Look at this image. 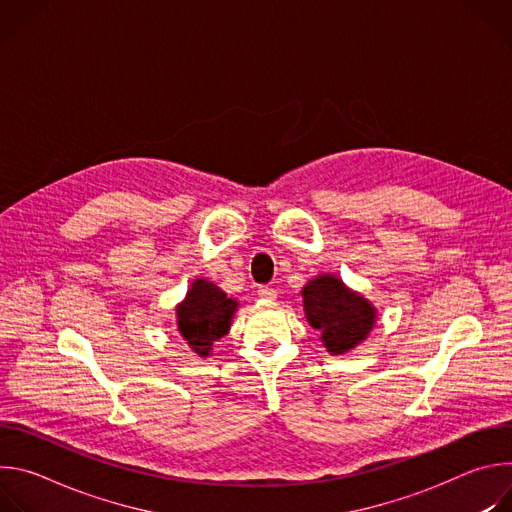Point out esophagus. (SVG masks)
Listing matches in <instances>:
<instances>
[{
	"instance_id": "34e87169",
	"label": "esophagus",
	"mask_w": 512,
	"mask_h": 512,
	"mask_svg": "<svg viewBox=\"0 0 512 512\" xmlns=\"http://www.w3.org/2000/svg\"><path fill=\"white\" fill-rule=\"evenodd\" d=\"M257 296L263 298V300H273V298L277 296V291H275L273 287H269V285H261V287L257 289Z\"/></svg>"
}]
</instances>
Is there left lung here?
Here are the masks:
<instances>
[{
    "mask_svg": "<svg viewBox=\"0 0 512 512\" xmlns=\"http://www.w3.org/2000/svg\"><path fill=\"white\" fill-rule=\"evenodd\" d=\"M304 312L332 354H344L367 338L375 324V308L334 275H320L304 291Z\"/></svg>",
    "mask_w": 512,
    "mask_h": 512,
    "instance_id": "8db88e82",
    "label": "left lung"
}]
</instances>
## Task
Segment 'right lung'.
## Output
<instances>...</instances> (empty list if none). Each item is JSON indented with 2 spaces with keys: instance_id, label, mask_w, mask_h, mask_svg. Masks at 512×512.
Listing matches in <instances>:
<instances>
[{
  "instance_id": "right-lung-1",
  "label": "right lung",
  "mask_w": 512,
  "mask_h": 512,
  "mask_svg": "<svg viewBox=\"0 0 512 512\" xmlns=\"http://www.w3.org/2000/svg\"><path fill=\"white\" fill-rule=\"evenodd\" d=\"M237 302L227 298L221 287L206 279H196L186 300L178 306V330L188 346L200 356H208L212 342L229 332Z\"/></svg>"
}]
</instances>
